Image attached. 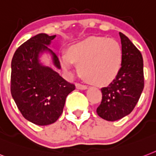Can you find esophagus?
Returning a JSON list of instances; mask_svg holds the SVG:
<instances>
[{"instance_id":"obj_1","label":"esophagus","mask_w":156,"mask_h":156,"mask_svg":"<svg viewBox=\"0 0 156 156\" xmlns=\"http://www.w3.org/2000/svg\"><path fill=\"white\" fill-rule=\"evenodd\" d=\"M76 87L77 89H80V90H86L87 88V87L86 85H83V84H81V83H76Z\"/></svg>"}]
</instances>
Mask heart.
Listing matches in <instances>:
<instances>
[{"label": "heart", "instance_id": "heart-1", "mask_svg": "<svg viewBox=\"0 0 156 156\" xmlns=\"http://www.w3.org/2000/svg\"><path fill=\"white\" fill-rule=\"evenodd\" d=\"M123 62V49L117 41L103 37H89L73 44L60 56L63 70L70 73L73 63L80 76L96 86L108 84L116 78Z\"/></svg>", "mask_w": 156, "mask_h": 156}]
</instances>
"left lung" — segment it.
Returning a JSON list of instances; mask_svg holds the SVG:
<instances>
[{"label":"left lung","mask_w":156,"mask_h":156,"mask_svg":"<svg viewBox=\"0 0 156 156\" xmlns=\"http://www.w3.org/2000/svg\"><path fill=\"white\" fill-rule=\"evenodd\" d=\"M123 62L119 74L108 87H102V100L96 112L102 119L115 121L132 112L144 87L141 52L125 35L119 33Z\"/></svg>","instance_id":"left-lung-1"}]
</instances>
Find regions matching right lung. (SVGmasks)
Wrapping results in <instances>:
<instances>
[{
  "instance_id": "right-lung-1",
  "label": "right lung",
  "mask_w": 156,
  "mask_h": 156,
  "mask_svg": "<svg viewBox=\"0 0 156 156\" xmlns=\"http://www.w3.org/2000/svg\"><path fill=\"white\" fill-rule=\"evenodd\" d=\"M55 37L45 33L31 37L16 50L12 60V96L23 116L37 125L56 122L66 97L76 87L51 68L40 64V53L48 51L54 65L60 69L57 56L47 46Z\"/></svg>"
}]
</instances>
